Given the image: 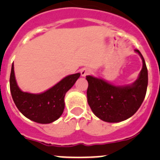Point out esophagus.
Returning a JSON list of instances; mask_svg holds the SVG:
<instances>
[{"instance_id": "esophagus-1", "label": "esophagus", "mask_w": 160, "mask_h": 160, "mask_svg": "<svg viewBox=\"0 0 160 160\" xmlns=\"http://www.w3.org/2000/svg\"><path fill=\"white\" fill-rule=\"evenodd\" d=\"M90 72V70L88 68H83L80 70V73H81L82 77H86L87 75H88Z\"/></svg>"}]
</instances>
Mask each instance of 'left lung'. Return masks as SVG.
Returning a JSON list of instances; mask_svg holds the SVG:
<instances>
[{"instance_id":"obj_1","label":"left lung","mask_w":160,"mask_h":160,"mask_svg":"<svg viewBox=\"0 0 160 160\" xmlns=\"http://www.w3.org/2000/svg\"><path fill=\"white\" fill-rule=\"evenodd\" d=\"M142 59L138 78L128 86H114L102 79L87 76L88 102L93 114L107 122H119L132 117L139 108L146 97L148 70L139 50L135 49Z\"/></svg>"}]
</instances>
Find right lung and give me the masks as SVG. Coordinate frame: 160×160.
I'll return each mask as SVG.
<instances>
[{
	"instance_id": "add662e5",
	"label": "right lung",
	"mask_w": 160,
	"mask_h": 160,
	"mask_svg": "<svg viewBox=\"0 0 160 160\" xmlns=\"http://www.w3.org/2000/svg\"><path fill=\"white\" fill-rule=\"evenodd\" d=\"M80 73L66 77L43 93H30L20 90L15 80L14 64L10 76V90L13 101L20 112L30 120L40 124H49L57 120L63 112L64 98L74 85Z\"/></svg>"
}]
</instances>
